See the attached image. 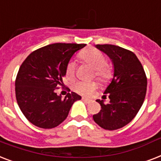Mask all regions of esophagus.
I'll return each mask as SVG.
<instances>
[{
	"label": "esophagus",
	"mask_w": 161,
	"mask_h": 161,
	"mask_svg": "<svg viewBox=\"0 0 161 161\" xmlns=\"http://www.w3.org/2000/svg\"><path fill=\"white\" fill-rule=\"evenodd\" d=\"M82 99H83V101H84V102L87 103H89L91 102V100H89V99H88V98H82Z\"/></svg>",
	"instance_id": "obj_1"
}]
</instances>
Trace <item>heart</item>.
<instances>
[{"label":"heart","instance_id":"obj_1","mask_svg":"<svg viewBox=\"0 0 161 161\" xmlns=\"http://www.w3.org/2000/svg\"><path fill=\"white\" fill-rule=\"evenodd\" d=\"M80 58L85 63L95 70V76L102 81L108 80L111 77V70L106 66V58L103 54L96 49H88L82 52ZM76 64L73 61H70L66 68V76L68 78H73L75 75ZM97 84L93 82H78L73 85V89L83 95L89 96L92 94Z\"/></svg>","mask_w":161,"mask_h":161}]
</instances>
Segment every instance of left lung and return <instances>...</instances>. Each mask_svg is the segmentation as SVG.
I'll return each mask as SVG.
<instances>
[{
    "instance_id": "left-lung-1",
    "label": "left lung",
    "mask_w": 161,
    "mask_h": 161,
    "mask_svg": "<svg viewBox=\"0 0 161 161\" xmlns=\"http://www.w3.org/2000/svg\"><path fill=\"white\" fill-rule=\"evenodd\" d=\"M95 47L109 58L114 73L103 92L110 101L104 103L103 100H96L101 110L93 115V120L104 130H118L131 122L140 109L146 94L147 78L141 63L132 52L111 44L96 45Z\"/></svg>"
}]
</instances>
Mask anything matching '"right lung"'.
<instances>
[{
	"label": "right lung",
	"mask_w": 161,
	"mask_h": 161,
	"mask_svg": "<svg viewBox=\"0 0 161 161\" xmlns=\"http://www.w3.org/2000/svg\"><path fill=\"white\" fill-rule=\"evenodd\" d=\"M86 44L53 43L26 58L16 76V97L24 116L35 126L53 129L68 117L74 102L82 97L74 92L64 98L55 92L64 85L63 77L71 58Z\"/></svg>",
	"instance_id": "add662e5"
}]
</instances>
